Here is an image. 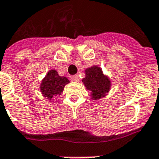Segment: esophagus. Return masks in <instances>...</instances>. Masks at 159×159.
Here are the masks:
<instances>
[{
    "instance_id": "obj_1",
    "label": "esophagus",
    "mask_w": 159,
    "mask_h": 159,
    "mask_svg": "<svg viewBox=\"0 0 159 159\" xmlns=\"http://www.w3.org/2000/svg\"><path fill=\"white\" fill-rule=\"evenodd\" d=\"M72 80L74 81V82H78V81H79V77H78V75L73 76V77H72Z\"/></svg>"
}]
</instances>
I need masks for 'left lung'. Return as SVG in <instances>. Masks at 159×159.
Here are the masks:
<instances>
[{"mask_svg": "<svg viewBox=\"0 0 159 159\" xmlns=\"http://www.w3.org/2000/svg\"><path fill=\"white\" fill-rule=\"evenodd\" d=\"M82 83L87 91L91 92L90 97L93 100H99L109 95L112 82L108 75L104 74L102 68L98 65H93L86 68L85 77Z\"/></svg>", "mask_w": 159, "mask_h": 159, "instance_id": "8db88e82", "label": "left lung"}]
</instances>
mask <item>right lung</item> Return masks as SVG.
<instances>
[{
    "mask_svg": "<svg viewBox=\"0 0 159 159\" xmlns=\"http://www.w3.org/2000/svg\"><path fill=\"white\" fill-rule=\"evenodd\" d=\"M69 82L66 77H60L55 69H50L41 82L40 91L46 100H52L55 96L61 95L64 86Z\"/></svg>",
    "mask_w": 159,
    "mask_h": 159,
    "instance_id": "obj_1",
    "label": "right lung"
}]
</instances>
